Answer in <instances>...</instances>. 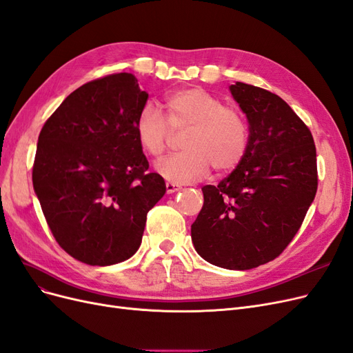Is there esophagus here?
<instances>
[{"instance_id":"esophagus-1","label":"esophagus","mask_w":353,"mask_h":353,"mask_svg":"<svg viewBox=\"0 0 353 353\" xmlns=\"http://www.w3.org/2000/svg\"><path fill=\"white\" fill-rule=\"evenodd\" d=\"M165 187H166V192H168V194H174V192H176V191H179V190L182 188L181 185L174 184V182H166Z\"/></svg>"}]
</instances>
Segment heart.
Masks as SVG:
<instances>
[{
    "label": "heart",
    "mask_w": 353,
    "mask_h": 353,
    "mask_svg": "<svg viewBox=\"0 0 353 353\" xmlns=\"http://www.w3.org/2000/svg\"><path fill=\"white\" fill-rule=\"evenodd\" d=\"M166 118L152 103L141 106L134 130L140 148L161 159L172 141L174 131H185V150L157 163V172L174 184H188L209 174H228L241 165L248 150L250 127L238 108L201 88H188L165 98Z\"/></svg>",
    "instance_id": "obj_1"
}]
</instances>
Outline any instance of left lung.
<instances>
[{"label":"left lung","mask_w":353,"mask_h":353,"mask_svg":"<svg viewBox=\"0 0 353 353\" xmlns=\"http://www.w3.org/2000/svg\"><path fill=\"white\" fill-rule=\"evenodd\" d=\"M230 92L250 123L248 150L217 185L201 188L191 239L205 261L248 270L296 235L317 192V154L310 128L282 98L241 81Z\"/></svg>","instance_id":"8db88e82"}]
</instances>
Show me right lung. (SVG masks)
<instances>
[{
	"instance_id": "1",
	"label": "right lung",
	"mask_w": 353,
	"mask_h": 353,
	"mask_svg": "<svg viewBox=\"0 0 353 353\" xmlns=\"http://www.w3.org/2000/svg\"><path fill=\"white\" fill-rule=\"evenodd\" d=\"M149 93L131 72L92 80L68 94L43 124L33 188L46 223L72 259L90 265L128 260L149 210L166 191L149 172L134 123Z\"/></svg>"
}]
</instances>
